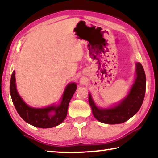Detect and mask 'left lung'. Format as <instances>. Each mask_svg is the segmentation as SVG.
Masks as SVG:
<instances>
[{"label": "left lung", "instance_id": "obj_1", "mask_svg": "<svg viewBox=\"0 0 158 158\" xmlns=\"http://www.w3.org/2000/svg\"><path fill=\"white\" fill-rule=\"evenodd\" d=\"M136 75L133 84L127 95L119 102L106 108L97 106L90 94H88V102L93 115L100 122L107 124H122L135 115L143 103L146 90V76L141 63L135 62Z\"/></svg>", "mask_w": 158, "mask_h": 158}]
</instances>
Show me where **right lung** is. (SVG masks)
Listing matches in <instances>:
<instances>
[{"mask_svg":"<svg viewBox=\"0 0 158 158\" xmlns=\"http://www.w3.org/2000/svg\"><path fill=\"white\" fill-rule=\"evenodd\" d=\"M15 71L10 82V93L13 103L19 116L28 124L38 128L57 127L65 119L69 103L77 89V83H70L66 85L59 103L44 108L31 107L25 103L16 88Z\"/></svg>","mask_w":158,"mask_h":158,"instance_id":"right-lung-1","label":"right lung"}]
</instances>
